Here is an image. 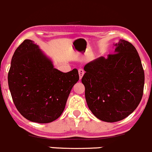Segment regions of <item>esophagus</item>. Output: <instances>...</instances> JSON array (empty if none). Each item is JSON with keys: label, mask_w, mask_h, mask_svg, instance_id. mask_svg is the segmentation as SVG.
Masks as SVG:
<instances>
[{"label": "esophagus", "mask_w": 152, "mask_h": 152, "mask_svg": "<svg viewBox=\"0 0 152 152\" xmlns=\"http://www.w3.org/2000/svg\"><path fill=\"white\" fill-rule=\"evenodd\" d=\"M78 73H79V77H80V80L82 79L83 76L84 75V70L83 69H78Z\"/></svg>", "instance_id": "esophagus-1"}]
</instances>
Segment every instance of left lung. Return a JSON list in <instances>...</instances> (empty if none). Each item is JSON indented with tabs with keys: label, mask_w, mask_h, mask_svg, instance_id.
I'll return each instance as SVG.
<instances>
[{
	"label": "left lung",
	"mask_w": 152,
	"mask_h": 152,
	"mask_svg": "<svg viewBox=\"0 0 152 152\" xmlns=\"http://www.w3.org/2000/svg\"><path fill=\"white\" fill-rule=\"evenodd\" d=\"M114 53L84 66L82 78L88 108L106 122L121 121L132 113L142 99L144 71L130 42L120 39Z\"/></svg>",
	"instance_id": "left-lung-1"
}]
</instances>
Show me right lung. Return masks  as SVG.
I'll return each instance as SVG.
<instances>
[{
  "label": "right lung",
  "mask_w": 152,
  "mask_h": 152,
  "mask_svg": "<svg viewBox=\"0 0 152 152\" xmlns=\"http://www.w3.org/2000/svg\"><path fill=\"white\" fill-rule=\"evenodd\" d=\"M79 80L77 69L64 73L34 42L26 39L14 53L8 74L15 105L23 117L50 123L62 114L73 86Z\"/></svg>",
  "instance_id": "right-lung-1"
}]
</instances>
